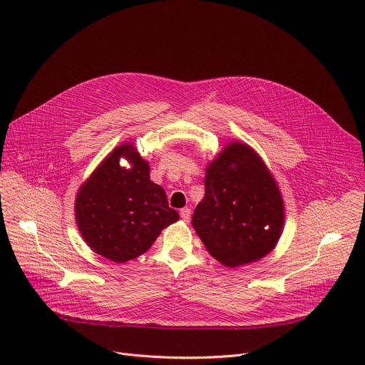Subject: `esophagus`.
<instances>
[{"label": "esophagus", "mask_w": 365, "mask_h": 365, "mask_svg": "<svg viewBox=\"0 0 365 365\" xmlns=\"http://www.w3.org/2000/svg\"><path fill=\"white\" fill-rule=\"evenodd\" d=\"M180 217L185 220V222H189V219H190V208H182L180 210Z\"/></svg>", "instance_id": "esophagus-1"}]
</instances>
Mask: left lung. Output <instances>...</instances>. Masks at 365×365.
<instances>
[{"mask_svg": "<svg viewBox=\"0 0 365 365\" xmlns=\"http://www.w3.org/2000/svg\"><path fill=\"white\" fill-rule=\"evenodd\" d=\"M192 226L207 252L229 267L262 259L277 245L284 201L271 171L245 143L231 142L208 164Z\"/></svg>", "mask_w": 365, "mask_h": 365, "instance_id": "8db88e82", "label": "left lung"}]
</instances>
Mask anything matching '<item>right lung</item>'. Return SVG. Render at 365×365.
I'll use <instances>...</instances> for the list:
<instances>
[{"instance_id": "add662e5", "label": "right lung", "mask_w": 365, "mask_h": 365, "mask_svg": "<svg viewBox=\"0 0 365 365\" xmlns=\"http://www.w3.org/2000/svg\"><path fill=\"white\" fill-rule=\"evenodd\" d=\"M121 158L130 163L123 168ZM75 219L93 252L117 263L143 255L164 227L179 220L149 164L131 143L120 145L93 171L75 200Z\"/></svg>"}]
</instances>
